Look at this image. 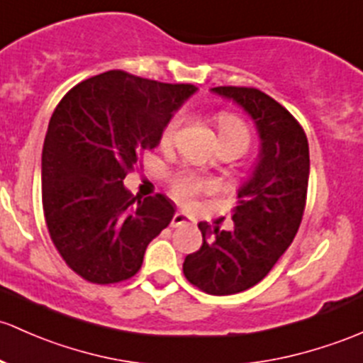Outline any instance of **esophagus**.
I'll return each mask as SVG.
<instances>
[{
	"label": "esophagus",
	"instance_id": "1",
	"mask_svg": "<svg viewBox=\"0 0 363 363\" xmlns=\"http://www.w3.org/2000/svg\"><path fill=\"white\" fill-rule=\"evenodd\" d=\"M193 216H188L184 212H175L174 217H172V228H179V226H189V224H194Z\"/></svg>",
	"mask_w": 363,
	"mask_h": 363
}]
</instances>
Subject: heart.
Masks as SVG:
<instances>
[{"instance_id": "1", "label": "heart", "mask_w": 363, "mask_h": 363, "mask_svg": "<svg viewBox=\"0 0 363 363\" xmlns=\"http://www.w3.org/2000/svg\"><path fill=\"white\" fill-rule=\"evenodd\" d=\"M182 120H184V113L179 111L167 121L163 127L162 135H160V143L165 146L170 144L172 139L177 133V128L181 127ZM219 137H238V139H245L249 143V132H247L245 125L235 116H220L219 118ZM211 182L201 179L200 175L193 174V172H179L172 179V194L177 198L181 203H191L194 198L201 191L211 188Z\"/></svg>"}]
</instances>
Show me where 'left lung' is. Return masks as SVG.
<instances>
[{"instance_id":"obj_1","label":"left lung","mask_w":363,"mask_h":363,"mask_svg":"<svg viewBox=\"0 0 363 363\" xmlns=\"http://www.w3.org/2000/svg\"><path fill=\"white\" fill-rule=\"evenodd\" d=\"M254 120L259 155L233 208V230L200 223L203 245L186 255L182 272L200 291L230 296L254 287L291 247L306 205L310 147L284 106L257 89L216 86Z\"/></svg>"}]
</instances>
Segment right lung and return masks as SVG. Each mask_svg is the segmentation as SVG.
<instances>
[{"mask_svg":"<svg viewBox=\"0 0 363 363\" xmlns=\"http://www.w3.org/2000/svg\"><path fill=\"white\" fill-rule=\"evenodd\" d=\"M196 90L108 71L78 83L53 111L41 155L45 220L66 264L85 280H128L170 224L174 201L132 196L123 179Z\"/></svg>","mask_w":363,"mask_h":363,"instance_id":"obj_1","label":"right lung"}]
</instances>
